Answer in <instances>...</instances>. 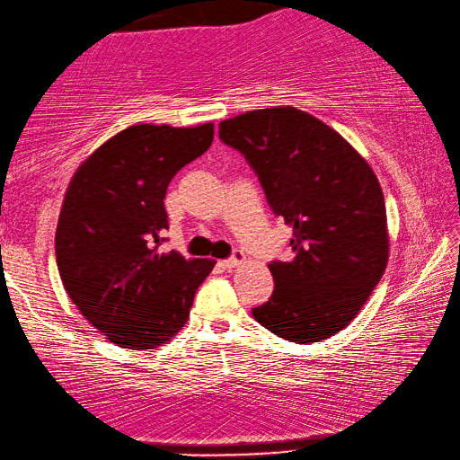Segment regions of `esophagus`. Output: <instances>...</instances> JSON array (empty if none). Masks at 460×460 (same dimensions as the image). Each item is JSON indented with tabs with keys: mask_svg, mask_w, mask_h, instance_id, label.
<instances>
[{
	"mask_svg": "<svg viewBox=\"0 0 460 460\" xmlns=\"http://www.w3.org/2000/svg\"><path fill=\"white\" fill-rule=\"evenodd\" d=\"M243 261H246V256H243L242 252H236V254H234L232 258L220 261V264H222L224 270H234V268H238L240 264H243Z\"/></svg>",
	"mask_w": 460,
	"mask_h": 460,
	"instance_id": "1",
	"label": "esophagus"
}]
</instances>
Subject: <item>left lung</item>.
<instances>
[{
    "mask_svg": "<svg viewBox=\"0 0 460 460\" xmlns=\"http://www.w3.org/2000/svg\"><path fill=\"white\" fill-rule=\"evenodd\" d=\"M218 135L246 156L294 234L292 260L268 264L274 294L252 315L296 343L341 332L389 260L385 199L373 168L337 130L289 105L222 120Z\"/></svg>",
    "mask_w": 460,
    "mask_h": 460,
    "instance_id": "left-lung-1",
    "label": "left lung"
}]
</instances>
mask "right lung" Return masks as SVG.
<instances>
[{
    "mask_svg": "<svg viewBox=\"0 0 460 460\" xmlns=\"http://www.w3.org/2000/svg\"><path fill=\"white\" fill-rule=\"evenodd\" d=\"M214 125L138 123L95 148L65 190L55 258L81 315L125 349L171 341L217 261L161 252L164 196L182 166L208 151Z\"/></svg>",
    "mask_w": 460,
    "mask_h": 460,
    "instance_id": "obj_1",
    "label": "right lung"
}]
</instances>
